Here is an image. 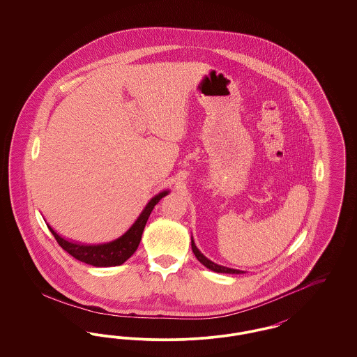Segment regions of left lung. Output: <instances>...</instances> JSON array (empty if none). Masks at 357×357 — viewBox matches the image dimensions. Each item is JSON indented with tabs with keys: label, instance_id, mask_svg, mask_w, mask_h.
<instances>
[{
	"label": "left lung",
	"instance_id": "8db88e82",
	"mask_svg": "<svg viewBox=\"0 0 357 357\" xmlns=\"http://www.w3.org/2000/svg\"><path fill=\"white\" fill-rule=\"evenodd\" d=\"M191 248H192V252H194V255L197 257V259L204 265L206 268H208L210 271H213V272L217 273H229V274H241V271H236V269H230V268H225V266H221V265H217V264H214V262H211L210 259H207L206 257H204L198 249H197V246H195V243H194V241L191 239Z\"/></svg>",
	"mask_w": 357,
	"mask_h": 357
}]
</instances>
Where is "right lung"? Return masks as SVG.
Returning <instances> with one entry per match:
<instances>
[{"instance_id": "right-lung-1", "label": "right lung", "mask_w": 357, "mask_h": 357, "mask_svg": "<svg viewBox=\"0 0 357 357\" xmlns=\"http://www.w3.org/2000/svg\"><path fill=\"white\" fill-rule=\"evenodd\" d=\"M166 194H167V191H163V192L158 194L156 197H153L149 204L144 207L140 217L130 227V230L126 234H123L121 237L112 241V242H108V243H102V245L73 243V242H68L67 239L60 237L59 234H56L51 226H48V227H50L53 237L56 238L57 243L73 258L85 262L88 265L98 266V268L116 266V265H121L123 262H126L131 255L135 253V250L140 243L144 226L153 211V206L158 204Z\"/></svg>"}]
</instances>
